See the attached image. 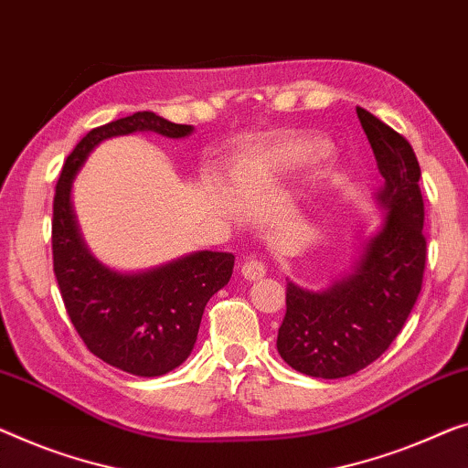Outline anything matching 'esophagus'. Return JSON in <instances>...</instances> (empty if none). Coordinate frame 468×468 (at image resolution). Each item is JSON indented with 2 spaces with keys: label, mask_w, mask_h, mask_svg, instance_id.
<instances>
[{
  "label": "esophagus",
  "mask_w": 468,
  "mask_h": 468,
  "mask_svg": "<svg viewBox=\"0 0 468 468\" xmlns=\"http://www.w3.org/2000/svg\"><path fill=\"white\" fill-rule=\"evenodd\" d=\"M241 275L248 279V282H258V279H262L267 275V269H264V264L261 261H254V258H250L241 264Z\"/></svg>",
  "instance_id": "esophagus-1"
}]
</instances>
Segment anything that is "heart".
Wrapping results in <instances>:
<instances>
[{
	"mask_svg": "<svg viewBox=\"0 0 468 468\" xmlns=\"http://www.w3.org/2000/svg\"><path fill=\"white\" fill-rule=\"evenodd\" d=\"M330 143L322 136H294L282 141L254 146L237 159L233 165V180L241 191H264L271 189L285 178L296 176L319 159L330 153ZM340 180L338 167L327 165L319 172L315 180V191L324 193L332 189Z\"/></svg>",
	"mask_w": 468,
	"mask_h": 468,
	"instance_id": "b5f03b06",
	"label": "heart"
}]
</instances>
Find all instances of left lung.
<instances>
[{
	"label": "left lung",
	"instance_id": "obj_1",
	"mask_svg": "<svg viewBox=\"0 0 468 468\" xmlns=\"http://www.w3.org/2000/svg\"><path fill=\"white\" fill-rule=\"evenodd\" d=\"M357 117L385 178L372 195L382 212L359 237L351 262L322 290L290 282L277 351L313 378H345L387 351L412 313L422 288L427 241L420 165L412 144L369 111Z\"/></svg>",
	"mask_w": 468,
	"mask_h": 468
}]
</instances>
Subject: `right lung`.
Instances as JSON below:
<instances>
[{
    "label": "right lung",
    "instance_id": "1",
    "mask_svg": "<svg viewBox=\"0 0 468 468\" xmlns=\"http://www.w3.org/2000/svg\"><path fill=\"white\" fill-rule=\"evenodd\" d=\"M193 130L151 111L104 123L81 138L56 185L54 275L69 317L96 357L143 378L164 376L185 364L197 343L207 301L231 279L235 256L201 250L144 271L111 269L83 241L73 210V183L92 151L109 138L136 132L186 138Z\"/></svg>",
    "mask_w": 468,
    "mask_h": 468
}]
</instances>
